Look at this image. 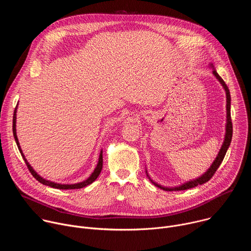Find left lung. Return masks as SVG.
<instances>
[{"label": "left lung", "mask_w": 251, "mask_h": 251, "mask_svg": "<svg viewBox=\"0 0 251 251\" xmlns=\"http://www.w3.org/2000/svg\"><path fill=\"white\" fill-rule=\"evenodd\" d=\"M211 67H213L212 64H210ZM212 75L216 76V78L220 81V83L223 85L225 91H226V135H225V141L223 143V146L216 158V160L213 161V163L211 164V166L208 168V170L202 174L201 176L195 178V180H192V181H189L181 186H177V187H174V188H168V187H163L159 184H157L156 182H154L152 178L150 177V176L148 175L147 173V170H146V174H147V176L149 177V180L158 188L164 190V191H184V190H188V189H191V188H195L199 185H202L206 182H208L211 176L214 175V173L217 172V170L219 169V167L221 166L226 154V151L230 145V142H231V138H232V123H231V117H230V93H229V89L227 87V85L226 84V82L223 80V78L219 75V74L217 73V70L213 68L212 70Z\"/></svg>", "instance_id": "left-lung-1"}]
</instances>
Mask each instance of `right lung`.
I'll list each match as a JSON object with an SVG mask.
<instances>
[{"label":"right lung","instance_id":"1","mask_svg":"<svg viewBox=\"0 0 251 251\" xmlns=\"http://www.w3.org/2000/svg\"><path fill=\"white\" fill-rule=\"evenodd\" d=\"M17 108L18 106L16 107L15 109V112H14V117H13V134H14V137H15V140H16V143H17V146L20 150V153L21 155L23 156L24 160H25V163L26 164L30 174L34 176V178H37V180L42 183L43 185H46V186H49V187H51V188H54V189H59V190H75V189H81V188H84L90 184H92L97 176H99L101 170H102V166H103V158H102V151H100V155H99V159H98V163H97V166L96 168L94 169V171L92 172V174L86 178L85 181L83 182H80V183H77V184H71V185H65V184H58V183H54V182H50L49 180H46V178L42 177L40 175H38V173L35 172L32 167L28 164V162L26 161L22 149H21V146H20V143H19V140H18V136H17V130H16V121H17Z\"/></svg>","mask_w":251,"mask_h":251}]
</instances>
